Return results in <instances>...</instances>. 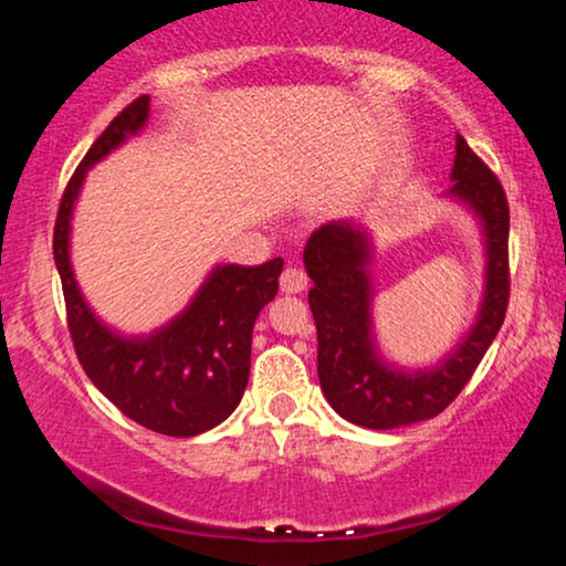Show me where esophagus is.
I'll return each mask as SVG.
<instances>
[{
    "mask_svg": "<svg viewBox=\"0 0 566 566\" xmlns=\"http://www.w3.org/2000/svg\"><path fill=\"white\" fill-rule=\"evenodd\" d=\"M306 283H308V277L301 268H285L283 270V275H281V291L283 293L306 291Z\"/></svg>",
    "mask_w": 566,
    "mask_h": 566,
    "instance_id": "1",
    "label": "esophagus"
}]
</instances>
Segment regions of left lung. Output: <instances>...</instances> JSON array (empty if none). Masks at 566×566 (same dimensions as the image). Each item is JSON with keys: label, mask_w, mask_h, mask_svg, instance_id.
Segmentation results:
<instances>
[{"label": "left lung", "mask_w": 566, "mask_h": 566, "mask_svg": "<svg viewBox=\"0 0 566 566\" xmlns=\"http://www.w3.org/2000/svg\"><path fill=\"white\" fill-rule=\"evenodd\" d=\"M453 188L482 219L486 242V285L476 324L436 368L399 370L378 358L370 332V244L350 221L324 223L308 237L304 265L316 322V370L332 409L370 430H391L443 412L469 384L486 347L505 322L510 301V206L497 175L455 136Z\"/></svg>", "instance_id": "1"}]
</instances>
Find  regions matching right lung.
<instances>
[{
    "mask_svg": "<svg viewBox=\"0 0 566 566\" xmlns=\"http://www.w3.org/2000/svg\"><path fill=\"white\" fill-rule=\"evenodd\" d=\"M149 118V95L115 115L74 169L53 227V260L66 301V324L76 358L90 381L130 420L154 432L190 438L234 412L250 381L252 327L260 308L275 298L283 260L258 268L219 265L185 312L154 332L128 339L90 312L69 262L74 200L87 169L138 134Z\"/></svg>",
    "mask_w": 566,
    "mask_h": 566,
    "instance_id": "right-lung-1",
    "label": "right lung"
}]
</instances>
